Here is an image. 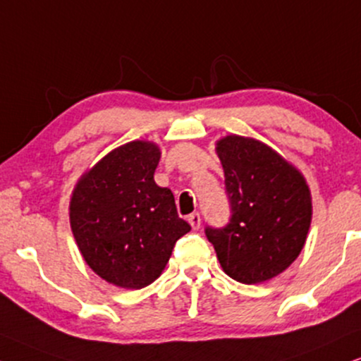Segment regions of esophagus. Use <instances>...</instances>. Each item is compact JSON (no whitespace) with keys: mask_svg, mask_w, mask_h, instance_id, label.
<instances>
[{"mask_svg":"<svg viewBox=\"0 0 361 361\" xmlns=\"http://www.w3.org/2000/svg\"><path fill=\"white\" fill-rule=\"evenodd\" d=\"M188 223L191 225V228H193V230H198L200 228V225H202V216H200V213H191L190 216H188Z\"/></svg>","mask_w":361,"mask_h":361,"instance_id":"1","label":"esophagus"}]
</instances>
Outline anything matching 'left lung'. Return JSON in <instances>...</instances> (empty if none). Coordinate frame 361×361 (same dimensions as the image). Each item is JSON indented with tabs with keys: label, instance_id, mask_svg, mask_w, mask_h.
<instances>
[{
	"label": "left lung",
	"instance_id": "left-lung-1",
	"mask_svg": "<svg viewBox=\"0 0 361 361\" xmlns=\"http://www.w3.org/2000/svg\"><path fill=\"white\" fill-rule=\"evenodd\" d=\"M225 170L230 220L204 233L223 271L240 283L280 275L302 252L312 221V198L303 176L259 141L226 136L218 141Z\"/></svg>",
	"mask_w": 361,
	"mask_h": 361
}]
</instances>
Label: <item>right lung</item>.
I'll use <instances>...</instances> for the list:
<instances>
[{"mask_svg": "<svg viewBox=\"0 0 361 361\" xmlns=\"http://www.w3.org/2000/svg\"><path fill=\"white\" fill-rule=\"evenodd\" d=\"M158 161L157 145L131 141L91 168L71 196V230L85 262L123 288L157 280L191 230L171 191L154 183Z\"/></svg>", "mask_w": 361, "mask_h": 361, "instance_id": "1", "label": "right lung"}]
</instances>
